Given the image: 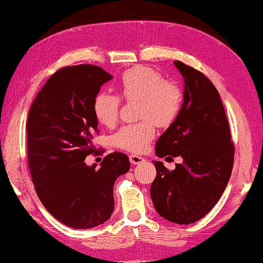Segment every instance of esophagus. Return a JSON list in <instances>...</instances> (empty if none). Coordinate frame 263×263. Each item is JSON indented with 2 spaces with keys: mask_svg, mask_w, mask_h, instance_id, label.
<instances>
[{
  "mask_svg": "<svg viewBox=\"0 0 263 263\" xmlns=\"http://www.w3.org/2000/svg\"><path fill=\"white\" fill-rule=\"evenodd\" d=\"M129 160H130V163L133 165H138V164H141L142 161H145L142 157L140 156H136V154H132V156H129Z\"/></svg>",
  "mask_w": 263,
  "mask_h": 263,
  "instance_id": "esophagus-1",
  "label": "esophagus"
}]
</instances>
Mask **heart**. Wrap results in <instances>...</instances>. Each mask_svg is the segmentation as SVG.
Returning <instances> with one entry per match:
<instances>
[{
  "label": "heart",
  "instance_id": "1",
  "mask_svg": "<svg viewBox=\"0 0 263 263\" xmlns=\"http://www.w3.org/2000/svg\"><path fill=\"white\" fill-rule=\"evenodd\" d=\"M118 92L127 102L139 100L138 123L125 124L114 135L118 148L133 153L145 151L156 135L158 127H167L177 118L183 104V92L175 82L166 81L164 75L148 67H135L125 70L118 81ZM121 100L110 92H99L93 99L96 120L105 127L116 124Z\"/></svg>",
  "mask_w": 263,
  "mask_h": 263
}]
</instances>
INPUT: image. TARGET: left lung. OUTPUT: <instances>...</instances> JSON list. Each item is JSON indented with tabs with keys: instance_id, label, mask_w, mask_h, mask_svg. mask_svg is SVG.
Returning <instances> with one entry per match:
<instances>
[{
	"instance_id": "left-lung-1",
	"label": "left lung",
	"mask_w": 263,
	"mask_h": 263,
	"mask_svg": "<svg viewBox=\"0 0 263 263\" xmlns=\"http://www.w3.org/2000/svg\"><path fill=\"white\" fill-rule=\"evenodd\" d=\"M184 80L178 116L158 139L159 158L181 157L182 164L167 170L153 161L157 176L151 185L154 208L166 220L188 225L215 206L228 185L235 147L220 96L201 71L175 61Z\"/></svg>"
}]
</instances>
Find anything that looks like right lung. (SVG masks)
<instances>
[{"label":"right lung","instance_id":"add662e5","mask_svg":"<svg viewBox=\"0 0 263 263\" xmlns=\"http://www.w3.org/2000/svg\"><path fill=\"white\" fill-rule=\"evenodd\" d=\"M111 79L93 64L64 67L49 78L28 112L27 157L35 193L52 217L73 229L96 228L111 217L115 182L130 168L120 152L107 154L99 168L85 163L98 133L93 99Z\"/></svg>","mask_w":263,"mask_h":263}]
</instances>
